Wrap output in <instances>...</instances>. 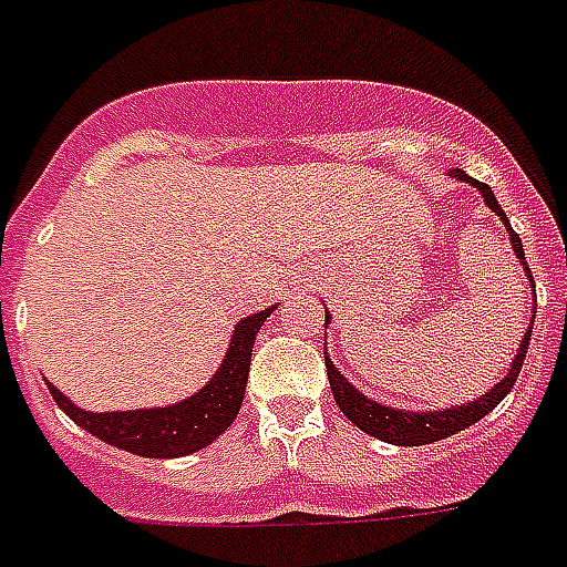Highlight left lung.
I'll return each mask as SVG.
<instances>
[{
    "mask_svg": "<svg viewBox=\"0 0 567 567\" xmlns=\"http://www.w3.org/2000/svg\"><path fill=\"white\" fill-rule=\"evenodd\" d=\"M456 176L462 182H471V185H476V188H480V194L485 196V205H488V208H492V212L497 214L503 223H506V226H509L506 214H503V208L497 205L492 188H488L485 182L471 179V176L462 171H456ZM509 238H512V247H515V256L520 258V265H527V261H524V247H520V238L515 235V229H512V226H509ZM524 270H527V276L533 279L529 267H524ZM529 336H533V327L527 329V336L520 338L518 355H515V362H512L509 373H506V377H503L501 382H497V385L488 391V394L476 396L474 403H467V405L444 409V412H400V409L379 405L377 400H368L364 394H359V391H355V388L336 371V364L329 362V355H327V377H329V385H332V396H336L338 409H341V412H344L347 417H350V421L359 426V430L368 432V435H373V439H379V441H388V444H400V447H421V444H432V441H441V439H447V435H456V432H462L465 426H471V423H476L480 417H485V414L492 412L494 405L501 403L503 396L509 394L512 385H515V379H518L520 368H524V359H527Z\"/></svg>",
    "mask_w": 567,
    "mask_h": 567,
    "instance_id": "left-lung-1",
    "label": "left lung"
}]
</instances>
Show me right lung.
<instances>
[{
	"instance_id": "obj_1",
	"label": "right lung",
	"mask_w": 567,
	"mask_h": 567,
	"mask_svg": "<svg viewBox=\"0 0 567 567\" xmlns=\"http://www.w3.org/2000/svg\"><path fill=\"white\" fill-rule=\"evenodd\" d=\"M270 315H274V309H265L252 318L240 320L235 327V336H231L229 353L223 359L220 371L212 377V382L203 391H196L194 396L176 405H167V409L96 414L75 409L55 385H49V394L82 430L109 441L114 447L126 450V453L146 458L188 456V453L208 447L238 417L249 377L252 344H256L258 329Z\"/></svg>"
}]
</instances>
